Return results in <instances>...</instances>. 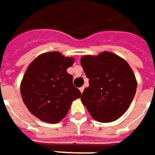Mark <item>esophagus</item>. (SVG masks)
<instances>
[{"label":"esophagus","instance_id":"1","mask_svg":"<svg viewBox=\"0 0 155 155\" xmlns=\"http://www.w3.org/2000/svg\"><path fill=\"white\" fill-rule=\"evenodd\" d=\"M84 89H85V87H84V86H82V87H81V88H80V91H81V93H83Z\"/></svg>","mask_w":155,"mask_h":155}]
</instances>
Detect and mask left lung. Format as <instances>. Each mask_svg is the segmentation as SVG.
I'll return each instance as SVG.
<instances>
[{
	"mask_svg": "<svg viewBox=\"0 0 155 155\" xmlns=\"http://www.w3.org/2000/svg\"><path fill=\"white\" fill-rule=\"evenodd\" d=\"M83 70L89 86L81 102L94 120L103 123L116 120L130 107L137 91V80L126 60L109 51L83 56Z\"/></svg>",
	"mask_w": 155,
	"mask_h": 155,
	"instance_id": "8db88e82",
	"label": "left lung"
}]
</instances>
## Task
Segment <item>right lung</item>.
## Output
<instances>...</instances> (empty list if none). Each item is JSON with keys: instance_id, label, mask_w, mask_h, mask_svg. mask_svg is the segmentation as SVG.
Returning a JSON list of instances; mask_svg holds the SVG:
<instances>
[{"instance_id": "right-lung-1", "label": "right lung", "mask_w": 155, "mask_h": 155, "mask_svg": "<svg viewBox=\"0 0 155 155\" xmlns=\"http://www.w3.org/2000/svg\"><path fill=\"white\" fill-rule=\"evenodd\" d=\"M74 61L59 51H50L38 56L26 69L21 95L29 112L39 120L59 122L74 100L81 97V91L73 85V76L67 72Z\"/></svg>"}]
</instances>
